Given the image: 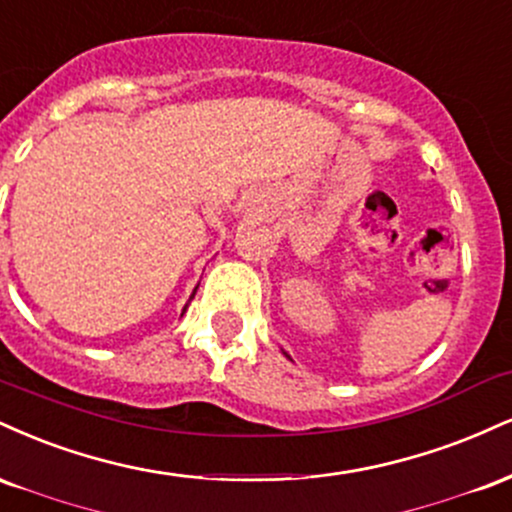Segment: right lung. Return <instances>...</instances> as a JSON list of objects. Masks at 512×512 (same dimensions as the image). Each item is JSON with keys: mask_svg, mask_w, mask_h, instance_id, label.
<instances>
[{"mask_svg": "<svg viewBox=\"0 0 512 512\" xmlns=\"http://www.w3.org/2000/svg\"><path fill=\"white\" fill-rule=\"evenodd\" d=\"M196 294V292H194ZM194 294H191V299H194ZM184 309H186V306H184Z\"/></svg>", "mask_w": 512, "mask_h": 512, "instance_id": "1", "label": "right lung"}]
</instances>
